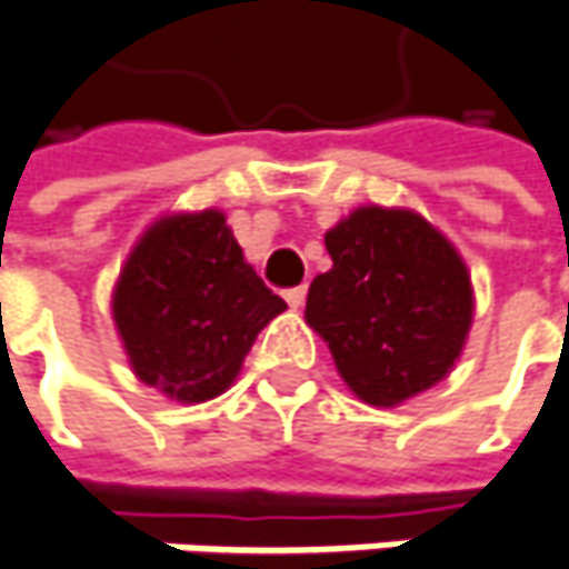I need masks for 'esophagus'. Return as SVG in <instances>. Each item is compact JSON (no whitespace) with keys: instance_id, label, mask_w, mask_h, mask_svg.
I'll return each instance as SVG.
<instances>
[{"instance_id":"1","label":"esophagus","mask_w":569,"mask_h":569,"mask_svg":"<svg viewBox=\"0 0 569 569\" xmlns=\"http://www.w3.org/2000/svg\"><path fill=\"white\" fill-rule=\"evenodd\" d=\"M286 302H289V309H302V302H306V286L286 289Z\"/></svg>"}]
</instances>
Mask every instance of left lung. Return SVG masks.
I'll return each instance as SVG.
<instances>
[{
  "mask_svg": "<svg viewBox=\"0 0 569 569\" xmlns=\"http://www.w3.org/2000/svg\"><path fill=\"white\" fill-rule=\"evenodd\" d=\"M331 270L309 286L306 321L367 406L392 409L438 386L473 325L460 251L412 209L360 206L325 231Z\"/></svg>",
  "mask_w": 569,
  "mask_h": 569,
  "instance_id": "8db88e82",
  "label": "left lung"
}]
</instances>
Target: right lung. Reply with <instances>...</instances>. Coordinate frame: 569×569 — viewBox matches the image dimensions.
I'll return each instance as SVG.
<instances>
[{
	"label": "right lung",
	"instance_id": "right-lung-1",
	"mask_svg": "<svg viewBox=\"0 0 569 569\" xmlns=\"http://www.w3.org/2000/svg\"><path fill=\"white\" fill-rule=\"evenodd\" d=\"M283 309L218 209L151 221L112 289V321L134 377L183 406L234 383L257 335Z\"/></svg>",
	"mask_w": 569,
	"mask_h": 569
}]
</instances>
